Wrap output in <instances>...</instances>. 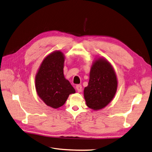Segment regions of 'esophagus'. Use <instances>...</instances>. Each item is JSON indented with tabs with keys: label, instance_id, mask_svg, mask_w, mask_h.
Listing matches in <instances>:
<instances>
[{
	"label": "esophagus",
	"instance_id": "1",
	"mask_svg": "<svg viewBox=\"0 0 152 152\" xmlns=\"http://www.w3.org/2000/svg\"><path fill=\"white\" fill-rule=\"evenodd\" d=\"M76 90L77 91V92H81V91H82V86H81V85H77L76 87Z\"/></svg>",
	"mask_w": 152,
	"mask_h": 152
}]
</instances>
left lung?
I'll return each mask as SVG.
<instances>
[{"label":"left lung","mask_w":152,"mask_h":152,"mask_svg":"<svg viewBox=\"0 0 152 152\" xmlns=\"http://www.w3.org/2000/svg\"><path fill=\"white\" fill-rule=\"evenodd\" d=\"M118 80L114 68L106 59L98 58L91 68L84 98L88 107L98 110L105 107L115 94Z\"/></svg>","instance_id":"8db88e82"}]
</instances>
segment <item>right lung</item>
Masks as SVG:
<instances>
[{
    "label": "right lung",
    "mask_w": 152,
    "mask_h": 152,
    "mask_svg": "<svg viewBox=\"0 0 152 152\" xmlns=\"http://www.w3.org/2000/svg\"><path fill=\"white\" fill-rule=\"evenodd\" d=\"M65 56L60 50L47 56L35 76L37 94L47 105L53 108L63 106L75 88L64 75Z\"/></svg>",
    "instance_id": "right-lung-1"
}]
</instances>
